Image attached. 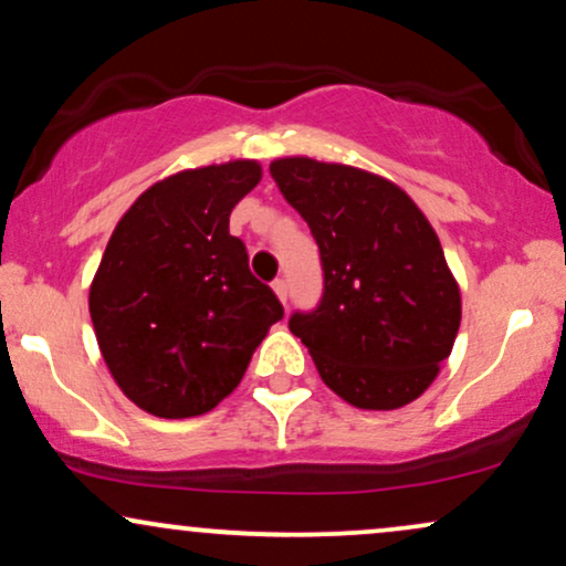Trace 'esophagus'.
Returning a JSON list of instances; mask_svg holds the SVG:
<instances>
[{"label": "esophagus", "instance_id": "34e87169", "mask_svg": "<svg viewBox=\"0 0 566 566\" xmlns=\"http://www.w3.org/2000/svg\"><path fill=\"white\" fill-rule=\"evenodd\" d=\"M271 287H274V292H276V297L282 303H287V279H282V276H276L274 282H271Z\"/></svg>", "mask_w": 566, "mask_h": 566}]
</instances>
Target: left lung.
Here are the masks:
<instances>
[{"instance_id": "1", "label": "left lung", "mask_w": 566, "mask_h": 566, "mask_svg": "<svg viewBox=\"0 0 566 566\" xmlns=\"http://www.w3.org/2000/svg\"><path fill=\"white\" fill-rule=\"evenodd\" d=\"M271 176L322 253L316 311L292 313L324 385L356 408L417 400L451 356L461 292L432 223L398 184L313 158H279Z\"/></svg>"}]
</instances>
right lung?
<instances>
[{
    "mask_svg": "<svg viewBox=\"0 0 566 566\" xmlns=\"http://www.w3.org/2000/svg\"><path fill=\"white\" fill-rule=\"evenodd\" d=\"M261 176L258 160L168 176L136 197L107 242L88 290L94 335L126 398L153 417L216 408L284 316L229 234L231 210Z\"/></svg>",
    "mask_w": 566,
    "mask_h": 566,
    "instance_id": "add662e5",
    "label": "right lung"
}]
</instances>
